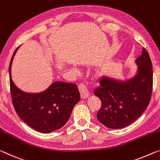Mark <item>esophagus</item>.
<instances>
[{
    "mask_svg": "<svg viewBox=\"0 0 160 160\" xmlns=\"http://www.w3.org/2000/svg\"><path fill=\"white\" fill-rule=\"evenodd\" d=\"M78 88H79L80 90L82 97L83 98V99L87 98L88 96H89V92H88V88L83 83H80L79 84H78Z\"/></svg>",
    "mask_w": 160,
    "mask_h": 160,
    "instance_id": "esophagus-1",
    "label": "esophagus"
}]
</instances>
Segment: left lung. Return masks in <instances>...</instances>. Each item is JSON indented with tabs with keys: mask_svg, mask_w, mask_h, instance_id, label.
<instances>
[{
	"mask_svg": "<svg viewBox=\"0 0 160 160\" xmlns=\"http://www.w3.org/2000/svg\"><path fill=\"white\" fill-rule=\"evenodd\" d=\"M139 66L136 77L126 82L103 77L94 94L102 106L97 117L105 127L120 129L128 126L141 116L150 102L153 72L149 55L145 48L136 60Z\"/></svg>",
	"mask_w": 160,
	"mask_h": 160,
	"instance_id": "obj_1",
	"label": "left lung"
}]
</instances>
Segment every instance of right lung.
<instances>
[{"label":"right lung","instance_id":"obj_1","mask_svg":"<svg viewBox=\"0 0 160 160\" xmlns=\"http://www.w3.org/2000/svg\"><path fill=\"white\" fill-rule=\"evenodd\" d=\"M18 48L9 66L10 89L15 110L26 124L38 132L49 133L61 128L80 100L77 86L55 82L42 92L27 93L19 89L11 78L12 61Z\"/></svg>","mask_w":160,"mask_h":160}]
</instances>
